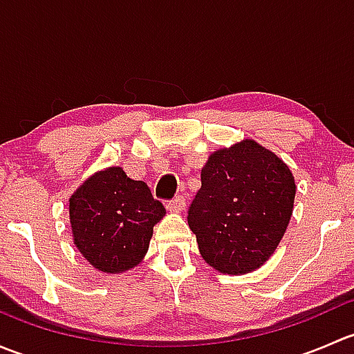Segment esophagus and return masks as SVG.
<instances>
[{
	"instance_id": "34e87169",
	"label": "esophagus",
	"mask_w": 354,
	"mask_h": 354,
	"mask_svg": "<svg viewBox=\"0 0 354 354\" xmlns=\"http://www.w3.org/2000/svg\"><path fill=\"white\" fill-rule=\"evenodd\" d=\"M183 209H185L183 195H178V197H174L171 202H167V210H171V212H181Z\"/></svg>"
}]
</instances>
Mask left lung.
Here are the masks:
<instances>
[{"label": "left lung", "instance_id": "obj_1", "mask_svg": "<svg viewBox=\"0 0 354 354\" xmlns=\"http://www.w3.org/2000/svg\"><path fill=\"white\" fill-rule=\"evenodd\" d=\"M295 195L288 164L259 142L212 152L188 210L202 259L231 276L262 267L286 233Z\"/></svg>", "mask_w": 354, "mask_h": 354}]
</instances>
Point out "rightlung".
Returning a JSON list of instances; mask_svg holds the SVG:
<instances>
[{"label":"right lung","mask_w":354,"mask_h":354,"mask_svg":"<svg viewBox=\"0 0 354 354\" xmlns=\"http://www.w3.org/2000/svg\"><path fill=\"white\" fill-rule=\"evenodd\" d=\"M73 245L94 269L121 274L144 260L166 209L144 181L111 166L88 176L68 200Z\"/></svg>","instance_id":"1"}]
</instances>
